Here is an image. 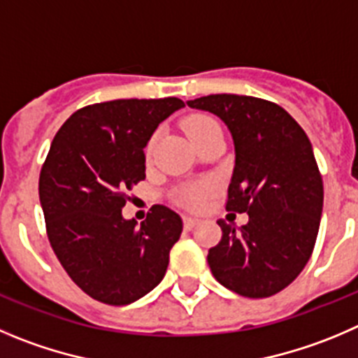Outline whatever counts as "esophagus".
<instances>
[{
    "instance_id": "obj_1",
    "label": "esophagus",
    "mask_w": 358,
    "mask_h": 358,
    "mask_svg": "<svg viewBox=\"0 0 358 358\" xmlns=\"http://www.w3.org/2000/svg\"><path fill=\"white\" fill-rule=\"evenodd\" d=\"M196 224H199V220H196V217L185 216V228H186V230H192V228H195Z\"/></svg>"
}]
</instances>
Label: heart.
<instances>
[{"instance_id": "1", "label": "heart", "mask_w": 358, "mask_h": 358, "mask_svg": "<svg viewBox=\"0 0 358 358\" xmlns=\"http://www.w3.org/2000/svg\"><path fill=\"white\" fill-rule=\"evenodd\" d=\"M182 128H185L186 135L192 138L193 144H196L199 141H202L206 135H209L210 131L220 130V124L214 121L210 115L206 114H192L182 121ZM152 148H155V137L149 138L148 144H145V156H151ZM214 192V185L210 181H200V182H193V185L185 186L182 189H179L177 193V202L181 203L182 207L192 210H199L202 209L206 200L213 195Z\"/></svg>"}]
</instances>
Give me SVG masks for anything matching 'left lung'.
Returning <instances> with one entry per match:
<instances>
[{
  "label": "left lung",
  "mask_w": 358,
  "mask_h": 358,
  "mask_svg": "<svg viewBox=\"0 0 358 358\" xmlns=\"http://www.w3.org/2000/svg\"><path fill=\"white\" fill-rule=\"evenodd\" d=\"M189 107L216 114L236 144L227 210L248 213L236 228L224 220L207 255L210 272L243 297L278 294L311 258L323 207V181L311 142L278 103L244 94H209Z\"/></svg>",
  "instance_id": "obj_1"
}]
</instances>
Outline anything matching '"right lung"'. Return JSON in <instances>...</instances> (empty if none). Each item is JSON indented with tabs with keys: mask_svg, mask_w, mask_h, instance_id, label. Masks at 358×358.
<instances>
[{
	"mask_svg": "<svg viewBox=\"0 0 358 358\" xmlns=\"http://www.w3.org/2000/svg\"><path fill=\"white\" fill-rule=\"evenodd\" d=\"M185 101L112 100L79 108L50 144L38 181L47 237L77 287L94 301L126 306L163 279L182 220L152 206L137 224L121 209L145 179L144 148Z\"/></svg>",
	"mask_w": 358,
	"mask_h": 358,
	"instance_id": "add662e5",
	"label": "right lung"
}]
</instances>
